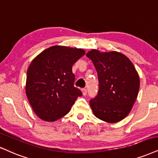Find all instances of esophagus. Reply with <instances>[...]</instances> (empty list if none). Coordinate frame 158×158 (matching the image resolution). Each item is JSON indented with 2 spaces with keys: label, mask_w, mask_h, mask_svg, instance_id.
Listing matches in <instances>:
<instances>
[{
  "label": "esophagus",
  "mask_w": 158,
  "mask_h": 158,
  "mask_svg": "<svg viewBox=\"0 0 158 158\" xmlns=\"http://www.w3.org/2000/svg\"><path fill=\"white\" fill-rule=\"evenodd\" d=\"M82 93H83V96H85V95L87 94V90L85 89H82Z\"/></svg>",
  "instance_id": "1"
}]
</instances>
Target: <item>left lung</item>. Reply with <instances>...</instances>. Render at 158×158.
I'll return each mask as SVG.
<instances>
[{
    "label": "left lung",
    "mask_w": 158,
    "mask_h": 158,
    "mask_svg": "<svg viewBox=\"0 0 158 158\" xmlns=\"http://www.w3.org/2000/svg\"><path fill=\"white\" fill-rule=\"evenodd\" d=\"M86 56L98 76V94L89 102L94 116L108 123L124 119L133 108L140 87L139 75L133 63L116 51L91 50Z\"/></svg>",
    "instance_id": "1"
}]
</instances>
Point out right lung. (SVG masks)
Wrapping results in <instances>:
<instances>
[{"instance_id":"obj_1","label":"right lung","mask_w":158,"mask_h":158,"mask_svg":"<svg viewBox=\"0 0 158 158\" xmlns=\"http://www.w3.org/2000/svg\"><path fill=\"white\" fill-rule=\"evenodd\" d=\"M85 51L56 45L44 50L29 65L25 92L33 110L41 119L54 122L69 112L82 95L74 86L73 66Z\"/></svg>"}]
</instances>
